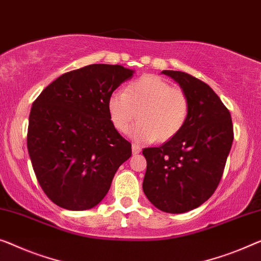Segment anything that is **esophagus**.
Here are the masks:
<instances>
[{"instance_id":"obj_1","label":"esophagus","mask_w":261,"mask_h":261,"mask_svg":"<svg viewBox=\"0 0 261 261\" xmlns=\"http://www.w3.org/2000/svg\"><path fill=\"white\" fill-rule=\"evenodd\" d=\"M142 152V147L137 145V144H132V153L134 154H138Z\"/></svg>"}]
</instances>
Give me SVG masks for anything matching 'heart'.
Returning a JSON list of instances; mask_svg holds the SVG:
<instances>
[{
    "label": "heart",
    "mask_w": 261,
    "mask_h": 261,
    "mask_svg": "<svg viewBox=\"0 0 261 261\" xmlns=\"http://www.w3.org/2000/svg\"><path fill=\"white\" fill-rule=\"evenodd\" d=\"M108 110L111 122L120 132L129 130L139 116L141 120L130 130V137L136 142H165L184 127L190 100L184 90L172 88L161 77L147 75L132 82L125 91L112 93Z\"/></svg>",
    "instance_id": "heart-1"
}]
</instances>
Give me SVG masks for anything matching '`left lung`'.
Returning <instances> with one entry per match:
<instances>
[{"instance_id":"left-lung-1","label":"left lung","mask_w":261,"mask_h":261,"mask_svg":"<svg viewBox=\"0 0 261 261\" xmlns=\"http://www.w3.org/2000/svg\"><path fill=\"white\" fill-rule=\"evenodd\" d=\"M190 100L185 125L159 147L143 150V191L158 210L184 213L216 191L233 142L231 114L207 84L189 73L163 70Z\"/></svg>"}]
</instances>
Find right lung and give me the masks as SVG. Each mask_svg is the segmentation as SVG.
<instances>
[{
	"mask_svg": "<svg viewBox=\"0 0 261 261\" xmlns=\"http://www.w3.org/2000/svg\"><path fill=\"white\" fill-rule=\"evenodd\" d=\"M134 73L122 65H87L63 73L34 102L27 145L53 203L71 211L95 207L131 157V144L115 129L108 100Z\"/></svg>",
	"mask_w": 261,
	"mask_h": 261,
	"instance_id": "right-lung-1",
	"label": "right lung"
}]
</instances>
